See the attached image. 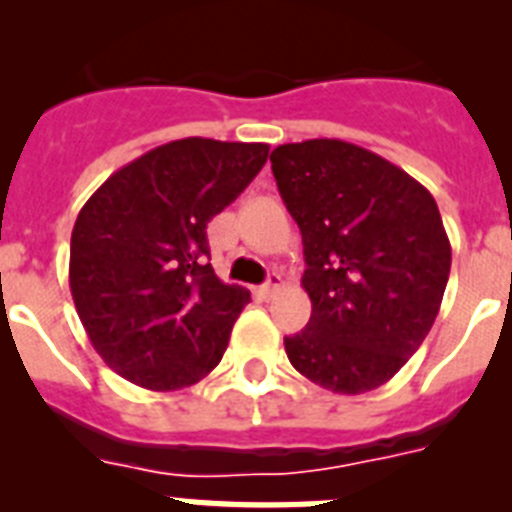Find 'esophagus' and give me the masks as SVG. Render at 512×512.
Here are the masks:
<instances>
[{
  "mask_svg": "<svg viewBox=\"0 0 512 512\" xmlns=\"http://www.w3.org/2000/svg\"><path fill=\"white\" fill-rule=\"evenodd\" d=\"M279 289H282V274H277V271H271L269 279H266V284H261V297H271L277 295Z\"/></svg>",
  "mask_w": 512,
  "mask_h": 512,
  "instance_id": "1",
  "label": "esophagus"
}]
</instances>
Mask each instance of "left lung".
<instances>
[{"label": "left lung", "instance_id": "left-lung-1", "mask_svg": "<svg viewBox=\"0 0 512 512\" xmlns=\"http://www.w3.org/2000/svg\"><path fill=\"white\" fill-rule=\"evenodd\" d=\"M271 171L302 233L312 315L284 338L297 372L338 395L390 382L425 341L449 282L433 194L400 166L336 138L284 143Z\"/></svg>", "mask_w": 512, "mask_h": 512}]
</instances>
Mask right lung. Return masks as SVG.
Segmentation results:
<instances>
[{
	"label": "right lung",
	"mask_w": 512,
	"mask_h": 512,
	"mask_svg": "<svg viewBox=\"0 0 512 512\" xmlns=\"http://www.w3.org/2000/svg\"><path fill=\"white\" fill-rule=\"evenodd\" d=\"M266 156V143L171 140L117 169L81 207L71 297L94 351L120 377L169 392L220 364L251 295L207 264V223Z\"/></svg>",
	"instance_id": "1"
}]
</instances>
